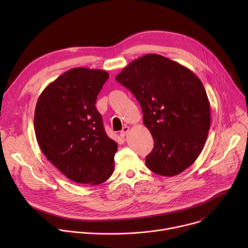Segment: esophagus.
Instances as JSON below:
<instances>
[{"label":"esophagus","instance_id":"34e87169","mask_svg":"<svg viewBox=\"0 0 248 248\" xmlns=\"http://www.w3.org/2000/svg\"><path fill=\"white\" fill-rule=\"evenodd\" d=\"M128 130H129V127L125 125V126L123 128V130L121 131V136H122V137H124V136L126 135V133L128 132Z\"/></svg>","mask_w":248,"mask_h":248}]
</instances>
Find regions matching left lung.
<instances>
[{
  "mask_svg": "<svg viewBox=\"0 0 248 248\" xmlns=\"http://www.w3.org/2000/svg\"><path fill=\"white\" fill-rule=\"evenodd\" d=\"M140 104L154 148L146 166L173 176L200 155L210 128V104L201 80L190 69L157 54L140 57L116 77Z\"/></svg>",
  "mask_w": 248,
  "mask_h": 248,
  "instance_id": "1",
  "label": "left lung"
}]
</instances>
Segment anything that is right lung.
Returning a JSON list of instances; mask_svg holds the SVG:
<instances>
[{
	"label": "right lung",
	"instance_id": "right-lung-1",
	"mask_svg": "<svg viewBox=\"0 0 248 248\" xmlns=\"http://www.w3.org/2000/svg\"><path fill=\"white\" fill-rule=\"evenodd\" d=\"M109 74L76 67L50 83L38 98L34 129L47 159L67 179L100 185L114 171L118 146L95 107Z\"/></svg>",
	"mask_w": 248,
	"mask_h": 248
}]
</instances>
